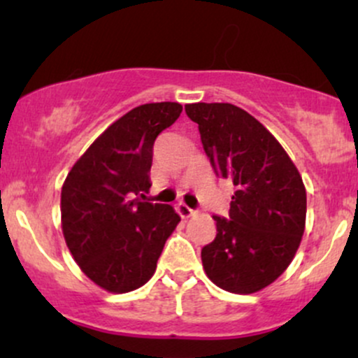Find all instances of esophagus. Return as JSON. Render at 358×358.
Segmentation results:
<instances>
[{
    "label": "esophagus",
    "instance_id": "1",
    "mask_svg": "<svg viewBox=\"0 0 358 358\" xmlns=\"http://www.w3.org/2000/svg\"><path fill=\"white\" fill-rule=\"evenodd\" d=\"M176 208H178V213L183 217V219H188V217L195 215V213H196V210H193V208L188 207L187 203H178V207H176Z\"/></svg>",
    "mask_w": 358,
    "mask_h": 358
}]
</instances>
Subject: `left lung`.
<instances>
[{
    "mask_svg": "<svg viewBox=\"0 0 358 358\" xmlns=\"http://www.w3.org/2000/svg\"><path fill=\"white\" fill-rule=\"evenodd\" d=\"M199 124L205 155L219 178L234 183L227 219L213 215L217 236L202 249L212 282L250 294L285 273L306 220L301 175L278 139L256 117L227 102L185 106Z\"/></svg>",
    "mask_w": 358,
    "mask_h": 358,
    "instance_id": "8db88e82",
    "label": "left lung"
}]
</instances>
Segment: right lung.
I'll list each match as a JSON object with an SVG mask.
<instances>
[{
  "label": "right lung",
  "instance_id": "obj_1",
  "mask_svg": "<svg viewBox=\"0 0 358 358\" xmlns=\"http://www.w3.org/2000/svg\"><path fill=\"white\" fill-rule=\"evenodd\" d=\"M153 102L124 114L72 166L62 187V231L85 276L110 293L141 287L155 274L180 222L170 205L151 203L155 139L182 114Z\"/></svg>",
  "mask_w": 358,
  "mask_h": 358
}]
</instances>
